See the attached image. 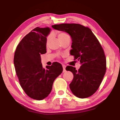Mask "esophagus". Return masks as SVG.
<instances>
[{
  "mask_svg": "<svg viewBox=\"0 0 120 120\" xmlns=\"http://www.w3.org/2000/svg\"><path fill=\"white\" fill-rule=\"evenodd\" d=\"M62 67H63V72L66 71V65H62Z\"/></svg>",
  "mask_w": 120,
  "mask_h": 120,
  "instance_id": "34e87169",
  "label": "esophagus"
}]
</instances>
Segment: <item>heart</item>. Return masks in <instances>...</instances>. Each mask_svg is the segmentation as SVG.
<instances>
[{"instance_id": "1", "label": "heart", "mask_w": 120, "mask_h": 120, "mask_svg": "<svg viewBox=\"0 0 120 120\" xmlns=\"http://www.w3.org/2000/svg\"><path fill=\"white\" fill-rule=\"evenodd\" d=\"M67 37H69L67 34H66L65 33H60L58 34V38H59V39L60 41L63 40ZM50 38H51V35H49V36L47 37V42L49 41V40Z\"/></svg>"}]
</instances>
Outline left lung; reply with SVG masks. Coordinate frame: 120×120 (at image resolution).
<instances>
[{"mask_svg":"<svg viewBox=\"0 0 120 120\" xmlns=\"http://www.w3.org/2000/svg\"><path fill=\"white\" fill-rule=\"evenodd\" d=\"M52 27L65 32L71 38V55L80 61V68L68 66L66 69L72 72L74 78L69 85L76 97H89L99 88L106 71V59L98 39L88 27L78 24H61Z\"/></svg>","mask_w":120,"mask_h":120,"instance_id":"obj_1","label":"left lung"}]
</instances>
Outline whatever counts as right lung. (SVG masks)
I'll return each instance as SVG.
<instances>
[{
	"label": "right lung",
	"mask_w": 120,
	"mask_h": 120,
	"mask_svg": "<svg viewBox=\"0 0 120 120\" xmlns=\"http://www.w3.org/2000/svg\"><path fill=\"white\" fill-rule=\"evenodd\" d=\"M49 27L35 28L23 38L17 46L14 65L21 87L32 99L41 100L47 97L53 83L63 71L60 63L43 68L41 54L46 53Z\"/></svg>",
	"instance_id": "obj_1"
}]
</instances>
